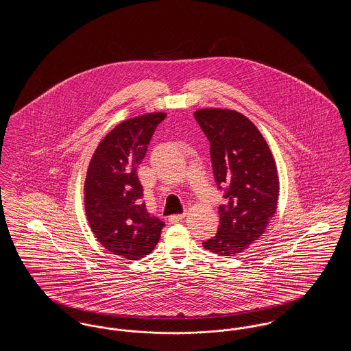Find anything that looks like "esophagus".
I'll return each mask as SVG.
<instances>
[{"label": "esophagus", "mask_w": 351, "mask_h": 351, "mask_svg": "<svg viewBox=\"0 0 351 351\" xmlns=\"http://www.w3.org/2000/svg\"><path fill=\"white\" fill-rule=\"evenodd\" d=\"M184 217H185V213H182V215H172V216H169L168 221H169L171 223H176V222L182 221Z\"/></svg>", "instance_id": "obj_1"}]
</instances>
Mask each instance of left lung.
Returning a JSON list of instances; mask_svg holds the SVG:
<instances>
[{
    "label": "left lung",
    "instance_id": "obj_1",
    "mask_svg": "<svg viewBox=\"0 0 351 351\" xmlns=\"http://www.w3.org/2000/svg\"><path fill=\"white\" fill-rule=\"evenodd\" d=\"M210 142V158L218 188H226L219 205L216 237L202 242L218 256L249 249L266 232L279 200V176L274 155L259 129L242 113L205 108L195 112Z\"/></svg>",
    "mask_w": 351,
    "mask_h": 351
}]
</instances>
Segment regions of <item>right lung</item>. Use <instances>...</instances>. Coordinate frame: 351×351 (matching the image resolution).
<instances>
[{
	"label": "right lung",
	"instance_id": "obj_1",
	"mask_svg": "<svg viewBox=\"0 0 351 351\" xmlns=\"http://www.w3.org/2000/svg\"><path fill=\"white\" fill-rule=\"evenodd\" d=\"M166 116L155 112L118 123L101 139L86 171L84 206L89 228L106 250L128 261L149 255L165 226L146 210L136 168Z\"/></svg>",
	"mask_w": 351,
	"mask_h": 351
}]
</instances>
